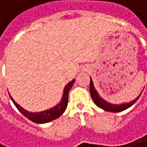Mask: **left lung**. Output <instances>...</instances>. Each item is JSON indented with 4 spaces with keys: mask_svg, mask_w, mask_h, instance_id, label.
<instances>
[{
    "mask_svg": "<svg viewBox=\"0 0 147 147\" xmlns=\"http://www.w3.org/2000/svg\"><path fill=\"white\" fill-rule=\"evenodd\" d=\"M90 93H91V97H92L93 102L97 105L99 108L104 109L105 111H109V112H121V111H123V110L129 109V107H131L138 100L139 96L141 95V94H139L134 100H131V102H128V103H123V104H119V105L109 103L108 101H106L105 100H103L99 95L98 92L95 90L92 78L90 81Z\"/></svg>",
    "mask_w": 147,
    "mask_h": 147,
    "instance_id": "1",
    "label": "left lung"
}]
</instances>
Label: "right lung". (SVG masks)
<instances>
[{"instance_id":"add662e5","label":"right lung","mask_w":147,"mask_h":147,"mask_svg":"<svg viewBox=\"0 0 147 147\" xmlns=\"http://www.w3.org/2000/svg\"><path fill=\"white\" fill-rule=\"evenodd\" d=\"M74 82H75V79H73L69 84H67V86L64 87V90H63V98H61V101L56 106L53 107L52 109H49L47 110L41 111V112L32 113V112L27 111L26 109H23L21 106H19L13 100L11 95H9V97H10L11 100L13 101L14 105L16 107V109H18V111L22 115H24L26 118H28L29 120H31L32 122L36 123H49V122L56 119V118L60 117L64 113V111L67 108V105H68L69 92V90L71 89V87L73 86V84H74Z\"/></svg>"}]
</instances>
